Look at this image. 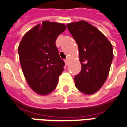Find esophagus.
Listing matches in <instances>:
<instances>
[{
    "label": "esophagus",
    "instance_id": "esophagus-1",
    "mask_svg": "<svg viewBox=\"0 0 127 127\" xmlns=\"http://www.w3.org/2000/svg\"><path fill=\"white\" fill-rule=\"evenodd\" d=\"M64 63H65V64H66V65H68V64H69V59H68V58H66V59L64 60Z\"/></svg>",
    "mask_w": 127,
    "mask_h": 127
}]
</instances>
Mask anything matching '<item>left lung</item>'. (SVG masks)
<instances>
[{"instance_id":"left-lung-1","label":"left lung","mask_w":127,"mask_h":127,"mask_svg":"<svg viewBox=\"0 0 127 127\" xmlns=\"http://www.w3.org/2000/svg\"><path fill=\"white\" fill-rule=\"evenodd\" d=\"M78 44L82 69L74 77L75 85L85 94H93L102 87L113 61L111 42L96 27L80 20L66 25Z\"/></svg>"}]
</instances>
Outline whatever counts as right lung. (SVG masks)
<instances>
[{"label":"right lung","instance_id":"obj_1","mask_svg":"<svg viewBox=\"0 0 127 127\" xmlns=\"http://www.w3.org/2000/svg\"><path fill=\"white\" fill-rule=\"evenodd\" d=\"M65 29L64 24L44 21L26 33L18 46L24 76L30 87L40 95L54 91L63 71L64 63L56 40Z\"/></svg>","mask_w":127,"mask_h":127}]
</instances>
